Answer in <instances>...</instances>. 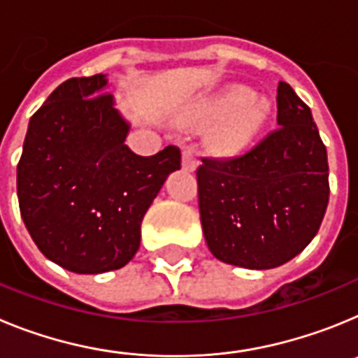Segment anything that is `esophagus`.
Segmentation results:
<instances>
[{
  "label": "esophagus",
  "mask_w": 358,
  "mask_h": 358,
  "mask_svg": "<svg viewBox=\"0 0 358 358\" xmlns=\"http://www.w3.org/2000/svg\"><path fill=\"white\" fill-rule=\"evenodd\" d=\"M197 164H199V159H197V152H195V148L192 147L182 148V169H185L186 172H194V170L197 169Z\"/></svg>",
  "instance_id": "obj_1"
}]
</instances>
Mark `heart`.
<instances>
[{
	"label": "heart",
	"mask_w": 358,
	"mask_h": 358,
	"mask_svg": "<svg viewBox=\"0 0 358 358\" xmlns=\"http://www.w3.org/2000/svg\"><path fill=\"white\" fill-rule=\"evenodd\" d=\"M271 115V103L255 98L251 90L229 85L199 103L195 118L201 122L217 120L208 134V145L218 156H238L251 145Z\"/></svg>",
	"instance_id": "obj_1"
}]
</instances>
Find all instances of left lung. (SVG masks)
<instances>
[{
	"label": "left lung",
	"mask_w": 358,
	"mask_h": 358,
	"mask_svg": "<svg viewBox=\"0 0 358 358\" xmlns=\"http://www.w3.org/2000/svg\"><path fill=\"white\" fill-rule=\"evenodd\" d=\"M276 102L280 129L243 156L202 157L197 169L204 238L224 264L280 267L314 240L327 213V147L312 110L287 82Z\"/></svg>",
	"instance_id": "left-lung-1"
}]
</instances>
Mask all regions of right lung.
Masks as SVG:
<instances>
[{
  "label": "right lung",
  "instance_id": "add662e5",
  "mask_svg": "<svg viewBox=\"0 0 358 358\" xmlns=\"http://www.w3.org/2000/svg\"><path fill=\"white\" fill-rule=\"evenodd\" d=\"M106 87L102 73L62 82L30 118L17 164L31 240L77 274L116 271L134 258L145 213L181 169L173 145L148 157L125 145L131 123Z\"/></svg>",
  "mask_w": 358,
  "mask_h": 358
}]
</instances>
